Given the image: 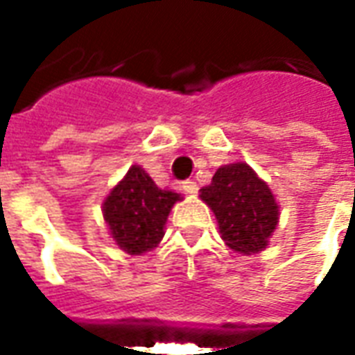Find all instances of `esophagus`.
I'll list each match as a JSON object with an SVG mask.
<instances>
[{
	"label": "esophagus",
	"instance_id": "1",
	"mask_svg": "<svg viewBox=\"0 0 355 355\" xmlns=\"http://www.w3.org/2000/svg\"><path fill=\"white\" fill-rule=\"evenodd\" d=\"M182 190H184L186 193H190V196H196L198 193V184L193 182V180H186V182H182Z\"/></svg>",
	"mask_w": 355,
	"mask_h": 355
}]
</instances>
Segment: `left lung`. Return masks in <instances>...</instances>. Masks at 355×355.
Here are the masks:
<instances>
[{"label":"left lung","mask_w":355,"mask_h":355,"mask_svg":"<svg viewBox=\"0 0 355 355\" xmlns=\"http://www.w3.org/2000/svg\"><path fill=\"white\" fill-rule=\"evenodd\" d=\"M200 198L213 209L220 238L230 249L243 254L266 249L279 223V207L266 182L247 163L216 169Z\"/></svg>","instance_id":"obj_1"}]
</instances>
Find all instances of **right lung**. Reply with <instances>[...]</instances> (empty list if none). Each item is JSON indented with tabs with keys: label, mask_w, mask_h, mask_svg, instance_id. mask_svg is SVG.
Here are the masks:
<instances>
[{
	"label": "right lung",
	"mask_w": 355,
	"mask_h": 355,
	"mask_svg": "<svg viewBox=\"0 0 355 355\" xmlns=\"http://www.w3.org/2000/svg\"><path fill=\"white\" fill-rule=\"evenodd\" d=\"M180 200V193L157 188L146 171L132 165L104 200L102 215L119 249L142 254L162 241L171 207Z\"/></svg>",
	"instance_id": "obj_1"
}]
</instances>
